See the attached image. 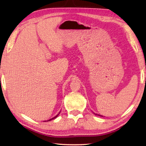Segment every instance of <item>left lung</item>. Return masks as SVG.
<instances>
[{
	"label": "left lung",
	"instance_id": "left-lung-1",
	"mask_svg": "<svg viewBox=\"0 0 146 146\" xmlns=\"http://www.w3.org/2000/svg\"><path fill=\"white\" fill-rule=\"evenodd\" d=\"M95 115H97V114H95ZM99 115V116H101V117H102V115Z\"/></svg>",
	"mask_w": 146,
	"mask_h": 146
}]
</instances>
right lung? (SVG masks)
I'll return each mask as SVG.
<instances>
[{"label":"right lung","mask_w":146,"mask_h":146,"mask_svg":"<svg viewBox=\"0 0 146 146\" xmlns=\"http://www.w3.org/2000/svg\"><path fill=\"white\" fill-rule=\"evenodd\" d=\"M59 113H58V114L57 115H56V116H55V117H53V118H51V119H49V120H48V121H50V120H53V119H54V118H56V117H57V116L59 115Z\"/></svg>","instance_id":"right-lung-1"}]
</instances>
